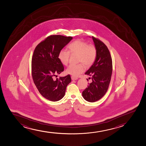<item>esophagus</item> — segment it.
<instances>
[{"label": "esophagus", "mask_w": 146, "mask_h": 146, "mask_svg": "<svg viewBox=\"0 0 146 146\" xmlns=\"http://www.w3.org/2000/svg\"><path fill=\"white\" fill-rule=\"evenodd\" d=\"M71 78L72 80H77L78 78H77V77H75V76H71Z\"/></svg>", "instance_id": "obj_1"}]
</instances>
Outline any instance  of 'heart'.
I'll list each match as a JSON object with an SVG mask.
<instances>
[{"instance_id":"obj_1","label":"heart","mask_w":146,"mask_h":146,"mask_svg":"<svg viewBox=\"0 0 146 146\" xmlns=\"http://www.w3.org/2000/svg\"><path fill=\"white\" fill-rule=\"evenodd\" d=\"M68 50L62 49L59 50L58 58L63 65L67 66L69 63L70 54H78V62L76 65L71 64L66 70V73L74 76H77L85 70V65L91 67L95 62L97 57V49L93 44H88L85 41L77 39L69 44L67 46Z\"/></svg>"}]
</instances>
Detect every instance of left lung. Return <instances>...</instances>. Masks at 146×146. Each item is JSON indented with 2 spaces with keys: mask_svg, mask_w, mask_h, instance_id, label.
Masks as SVG:
<instances>
[{
  "mask_svg": "<svg viewBox=\"0 0 146 146\" xmlns=\"http://www.w3.org/2000/svg\"><path fill=\"white\" fill-rule=\"evenodd\" d=\"M97 49V57L94 64L86 72L92 76V82L82 92V96L90 102L99 100L104 96L109 88L112 74V62L107 46L99 39L92 36ZM91 79V78L90 77Z\"/></svg>",
  "mask_w": 146,
  "mask_h": 146,
  "instance_id": "1",
  "label": "left lung"
}]
</instances>
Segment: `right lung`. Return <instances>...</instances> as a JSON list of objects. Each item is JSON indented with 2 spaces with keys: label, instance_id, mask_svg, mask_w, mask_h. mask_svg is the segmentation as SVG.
I'll return each instance as SVG.
<instances>
[{
  "label": "right lung",
  "instance_id": "right-lung-1",
  "mask_svg": "<svg viewBox=\"0 0 146 146\" xmlns=\"http://www.w3.org/2000/svg\"><path fill=\"white\" fill-rule=\"evenodd\" d=\"M72 36H48L35 47L32 59V76L35 86L44 97L52 101L62 99L68 85L70 74L55 79L54 77L64 70L58 58L59 50L72 39Z\"/></svg>",
  "mask_w": 146,
  "mask_h": 146
}]
</instances>
